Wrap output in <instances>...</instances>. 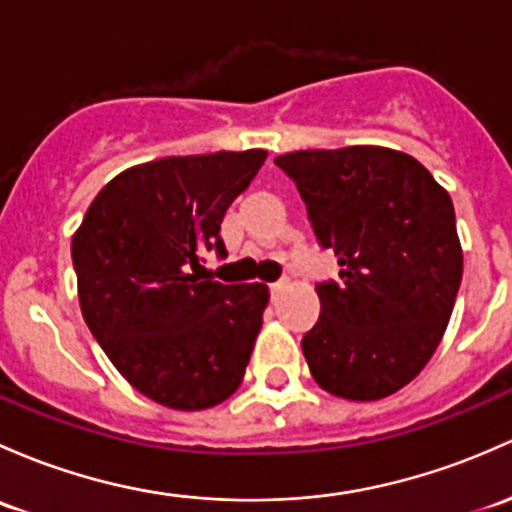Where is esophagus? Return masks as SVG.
<instances>
[{
  "instance_id": "34e87169",
  "label": "esophagus",
  "mask_w": 512,
  "mask_h": 512,
  "mask_svg": "<svg viewBox=\"0 0 512 512\" xmlns=\"http://www.w3.org/2000/svg\"><path fill=\"white\" fill-rule=\"evenodd\" d=\"M287 284H289V279H279V282L270 284V292H272V297H277L279 292H284V289H287Z\"/></svg>"
}]
</instances>
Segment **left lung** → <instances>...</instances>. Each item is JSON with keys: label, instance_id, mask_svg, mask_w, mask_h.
I'll use <instances>...</instances> for the list:
<instances>
[{"label": "left lung", "instance_id": "left-lung-1", "mask_svg": "<svg viewBox=\"0 0 512 512\" xmlns=\"http://www.w3.org/2000/svg\"><path fill=\"white\" fill-rule=\"evenodd\" d=\"M274 164L341 265V284L316 287L321 316L301 341L311 375L343 400H383L422 373L449 326L464 274L451 196L387 147L306 149Z\"/></svg>", "mask_w": 512, "mask_h": 512}]
</instances>
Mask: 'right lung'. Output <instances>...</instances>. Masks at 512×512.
I'll return each mask as SVG.
<instances>
[{
	"label": "right lung",
	"mask_w": 512,
	"mask_h": 512,
	"mask_svg": "<svg viewBox=\"0 0 512 512\" xmlns=\"http://www.w3.org/2000/svg\"><path fill=\"white\" fill-rule=\"evenodd\" d=\"M265 159L247 149L129 166L73 233L85 324L122 378L169 410L220 405L245 378L270 289L203 279L198 255L223 250V215Z\"/></svg>",
	"instance_id": "add662e5"
}]
</instances>
